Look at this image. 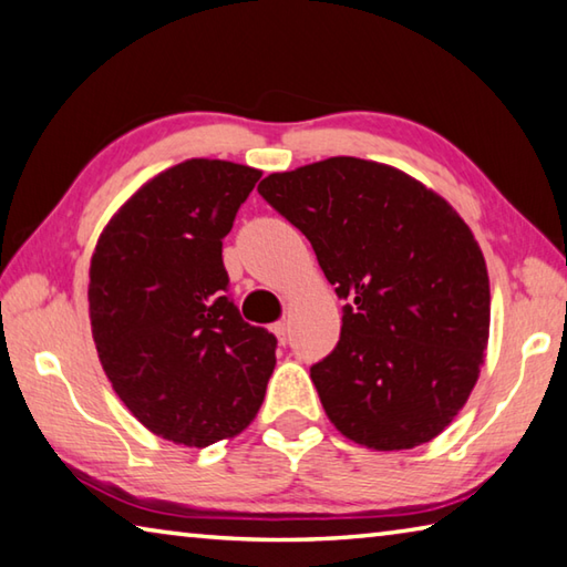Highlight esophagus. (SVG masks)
Segmentation results:
<instances>
[{"label": "esophagus", "instance_id": "obj_1", "mask_svg": "<svg viewBox=\"0 0 567 567\" xmlns=\"http://www.w3.org/2000/svg\"><path fill=\"white\" fill-rule=\"evenodd\" d=\"M272 332H275V337H277V342L285 344L287 337H290V327H287V322H275V324H272Z\"/></svg>", "mask_w": 567, "mask_h": 567}]
</instances>
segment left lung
Returning <instances> with one entry per match:
<instances>
[{"label": "left lung", "instance_id": "8db88e82", "mask_svg": "<svg viewBox=\"0 0 567 567\" xmlns=\"http://www.w3.org/2000/svg\"><path fill=\"white\" fill-rule=\"evenodd\" d=\"M257 190L349 302L334 352L310 369L329 421L374 451L436 439L488 347V270L468 225L409 173L352 156L270 173Z\"/></svg>", "mask_w": 567, "mask_h": 567}]
</instances>
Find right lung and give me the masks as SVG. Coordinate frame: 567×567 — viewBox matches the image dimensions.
<instances>
[{
    "mask_svg": "<svg viewBox=\"0 0 567 567\" xmlns=\"http://www.w3.org/2000/svg\"><path fill=\"white\" fill-rule=\"evenodd\" d=\"M262 171L190 158L146 181L101 230L91 334L109 382L151 434L205 449L250 426L277 339L225 290L223 238Z\"/></svg>",
    "mask_w": 567,
    "mask_h": 567,
    "instance_id": "obj_1",
    "label": "right lung"
}]
</instances>
